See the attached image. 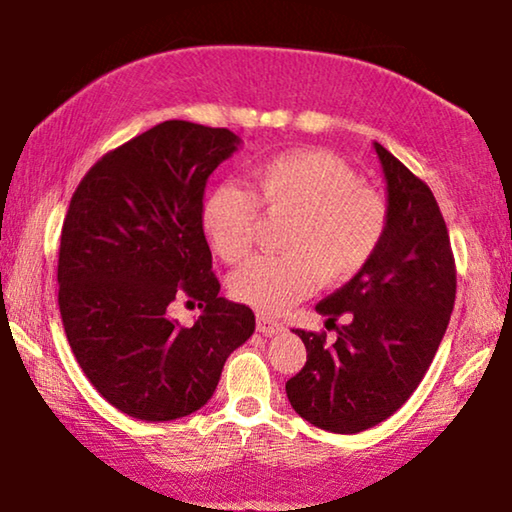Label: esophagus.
<instances>
[{
  "label": "esophagus",
  "instance_id": "esophagus-1",
  "mask_svg": "<svg viewBox=\"0 0 512 512\" xmlns=\"http://www.w3.org/2000/svg\"><path fill=\"white\" fill-rule=\"evenodd\" d=\"M257 331L262 333V335H276V333L285 331V326H282L280 322H276V319H271V317L257 315Z\"/></svg>",
  "mask_w": 512,
  "mask_h": 512
}]
</instances>
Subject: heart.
Masks as SVG:
<instances>
[{
	"label": "heart",
	"mask_w": 512,
	"mask_h": 512,
	"mask_svg": "<svg viewBox=\"0 0 512 512\" xmlns=\"http://www.w3.org/2000/svg\"><path fill=\"white\" fill-rule=\"evenodd\" d=\"M259 211L285 220L278 246L285 253L250 259L232 273L230 292L259 312H280L322 285L356 278L391 225L386 197L363 186L345 160L324 149H299L255 167L253 190L218 183L200 207L202 232L227 264L253 248Z\"/></svg>",
	"instance_id": "b5f03b06"
}]
</instances>
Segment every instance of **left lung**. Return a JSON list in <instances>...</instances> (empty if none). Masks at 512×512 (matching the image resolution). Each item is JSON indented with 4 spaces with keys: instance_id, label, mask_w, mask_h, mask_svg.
Instances as JSON below:
<instances>
[{
    "instance_id": "obj_1",
    "label": "left lung",
    "mask_w": 512,
    "mask_h": 512,
    "mask_svg": "<svg viewBox=\"0 0 512 512\" xmlns=\"http://www.w3.org/2000/svg\"><path fill=\"white\" fill-rule=\"evenodd\" d=\"M391 225L372 262L317 303L338 340L296 329L308 361L285 384L296 414L322 430L356 434L386 421L416 391L455 303L451 236L427 183L375 142Z\"/></svg>"
}]
</instances>
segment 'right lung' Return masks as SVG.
Masks as SVG:
<instances>
[{"label":"right lung","instance_id":"right-lung-1","mask_svg":"<svg viewBox=\"0 0 512 512\" xmlns=\"http://www.w3.org/2000/svg\"><path fill=\"white\" fill-rule=\"evenodd\" d=\"M227 128L163 121L105 154L68 204L59 243V312L82 372L140 421H174L216 391L255 331L248 305L218 296L200 207L211 172L239 149ZM179 295L203 315L166 317Z\"/></svg>","mask_w":512,"mask_h":512}]
</instances>
